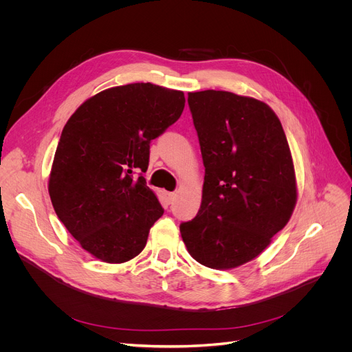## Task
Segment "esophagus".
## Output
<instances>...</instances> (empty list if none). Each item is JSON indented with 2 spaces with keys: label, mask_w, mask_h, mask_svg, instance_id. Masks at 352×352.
<instances>
[{
  "label": "esophagus",
  "mask_w": 352,
  "mask_h": 352,
  "mask_svg": "<svg viewBox=\"0 0 352 352\" xmlns=\"http://www.w3.org/2000/svg\"><path fill=\"white\" fill-rule=\"evenodd\" d=\"M164 198H165L166 202H168V204H171V202L175 199V192L165 191V192H164Z\"/></svg>",
  "instance_id": "1"
}]
</instances>
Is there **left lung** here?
Wrapping results in <instances>:
<instances>
[{
  "mask_svg": "<svg viewBox=\"0 0 352 352\" xmlns=\"http://www.w3.org/2000/svg\"><path fill=\"white\" fill-rule=\"evenodd\" d=\"M206 166L197 217L179 226L187 251L212 270L260 255L297 204L294 161L274 111L228 91L188 92Z\"/></svg>",
  "mask_w": 352,
  "mask_h": 352,
  "instance_id": "1",
  "label": "left lung"
}]
</instances>
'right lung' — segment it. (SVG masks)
<instances>
[{
    "label": "right lung",
    "mask_w": 352,
    "mask_h": 352,
    "mask_svg": "<svg viewBox=\"0 0 352 352\" xmlns=\"http://www.w3.org/2000/svg\"><path fill=\"white\" fill-rule=\"evenodd\" d=\"M182 91L151 82L104 89L67 121L48 192L68 232L97 260L122 264L145 247L164 210L144 177L150 142L182 114Z\"/></svg>",
    "instance_id": "1"
}]
</instances>
